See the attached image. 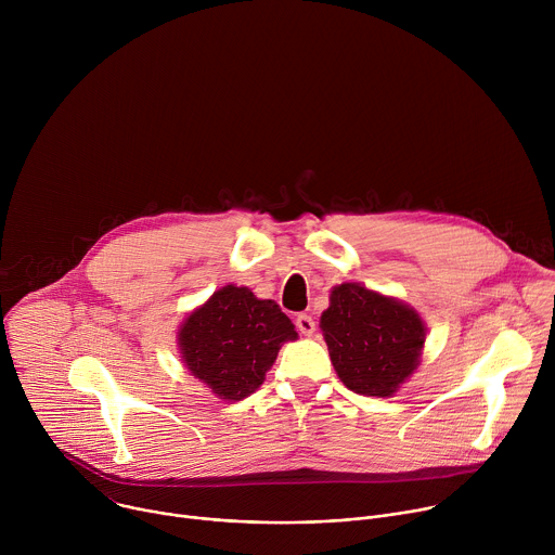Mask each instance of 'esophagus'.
Masks as SVG:
<instances>
[{
  "label": "esophagus",
  "instance_id": "esophagus-1",
  "mask_svg": "<svg viewBox=\"0 0 555 555\" xmlns=\"http://www.w3.org/2000/svg\"><path fill=\"white\" fill-rule=\"evenodd\" d=\"M296 330H298L302 336H311V334L315 332V323H313L311 315H307V313L296 315Z\"/></svg>",
  "mask_w": 555,
  "mask_h": 555
}]
</instances>
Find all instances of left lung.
Here are the masks:
<instances>
[{
	"mask_svg": "<svg viewBox=\"0 0 555 555\" xmlns=\"http://www.w3.org/2000/svg\"><path fill=\"white\" fill-rule=\"evenodd\" d=\"M330 300L321 330L338 377L360 395L388 398L420 364V313L358 283L334 287Z\"/></svg>",
	"mask_w": 555,
	"mask_h": 555,
	"instance_id": "obj_1",
	"label": "left lung"
}]
</instances>
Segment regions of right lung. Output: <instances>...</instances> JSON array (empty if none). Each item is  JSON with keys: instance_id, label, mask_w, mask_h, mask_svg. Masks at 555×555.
Returning <instances> with one entry per match:
<instances>
[{"instance_id": "1", "label": "right lung", "mask_w": 555, "mask_h": 555, "mask_svg": "<svg viewBox=\"0 0 555 555\" xmlns=\"http://www.w3.org/2000/svg\"><path fill=\"white\" fill-rule=\"evenodd\" d=\"M294 338L292 321L274 300L225 285L189 315L180 351L186 369L221 400L240 402L263 384L281 345Z\"/></svg>"}]
</instances>
